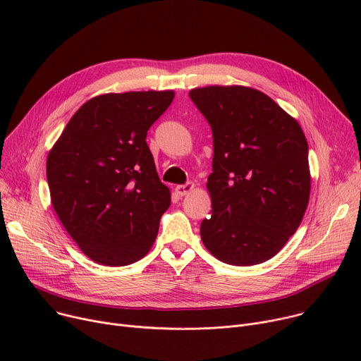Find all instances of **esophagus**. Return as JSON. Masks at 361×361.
I'll return each mask as SVG.
<instances>
[{
  "label": "esophagus",
  "mask_w": 361,
  "mask_h": 361,
  "mask_svg": "<svg viewBox=\"0 0 361 361\" xmlns=\"http://www.w3.org/2000/svg\"><path fill=\"white\" fill-rule=\"evenodd\" d=\"M195 184L193 183H187V184H180V185H177L176 187V192H177V195L178 196H185V195H188V193H192L193 190H195Z\"/></svg>",
  "instance_id": "obj_1"
}]
</instances>
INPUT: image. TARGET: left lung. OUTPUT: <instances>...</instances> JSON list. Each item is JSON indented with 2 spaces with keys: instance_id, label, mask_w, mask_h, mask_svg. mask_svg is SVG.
I'll use <instances>...</instances> for the list:
<instances>
[{
  "instance_id": "left-lung-1",
  "label": "left lung",
  "mask_w": 361,
  "mask_h": 361,
  "mask_svg": "<svg viewBox=\"0 0 361 361\" xmlns=\"http://www.w3.org/2000/svg\"><path fill=\"white\" fill-rule=\"evenodd\" d=\"M190 98L214 136V173L206 183L212 214L200 225L204 247L235 267L267 262L307 209L312 177L305 133L253 87H196Z\"/></svg>"
}]
</instances>
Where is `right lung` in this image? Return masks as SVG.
Returning <instances> with one entry per match:
<instances>
[{
	"mask_svg": "<svg viewBox=\"0 0 361 361\" xmlns=\"http://www.w3.org/2000/svg\"><path fill=\"white\" fill-rule=\"evenodd\" d=\"M174 90L104 93L86 101L47 158L51 203L93 262L126 267L145 257L171 204L146 143Z\"/></svg>",
	"mask_w": 361,
	"mask_h": 361,
	"instance_id": "obj_1",
	"label": "right lung"
}]
</instances>
